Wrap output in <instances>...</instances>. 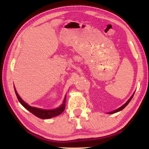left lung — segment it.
<instances>
[{
    "label": "left lung",
    "mask_w": 149,
    "mask_h": 149,
    "mask_svg": "<svg viewBox=\"0 0 149 149\" xmlns=\"http://www.w3.org/2000/svg\"><path fill=\"white\" fill-rule=\"evenodd\" d=\"M133 96H134V95H132L131 97V98L130 99H129L128 100H127V102H126L125 104H123V105L122 106H121L120 107H119L118 109H116V110H115V111H111V112H110V113H109V114H113V113H116V112H118V111H121V110H122L123 108H124V107H126V106L127 105V104L129 103V102H130V101L131 100V99H132V98L133 97Z\"/></svg>",
    "instance_id": "left-lung-1"
}]
</instances>
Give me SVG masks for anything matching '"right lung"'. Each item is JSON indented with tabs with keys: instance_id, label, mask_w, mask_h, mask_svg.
<instances>
[{
	"instance_id": "obj_1",
	"label": "right lung",
	"mask_w": 149,
	"mask_h": 149,
	"mask_svg": "<svg viewBox=\"0 0 149 149\" xmlns=\"http://www.w3.org/2000/svg\"><path fill=\"white\" fill-rule=\"evenodd\" d=\"M14 88H15V87H14ZM15 91L16 95H17V99H18V101L20 102L22 105L25 108L27 109L28 111H29L31 113H32L33 115H34L37 117H38V118H40L47 119V118H52V117H54V116H58L64 111V110L65 109L66 97L65 98L63 104L59 107H58V108L55 109H52V110H45V109L36 108V107H31L29 105H28L27 103L25 102L24 101L22 100L20 97H19L18 94L17 93V91H16L15 89Z\"/></svg>"
}]
</instances>
